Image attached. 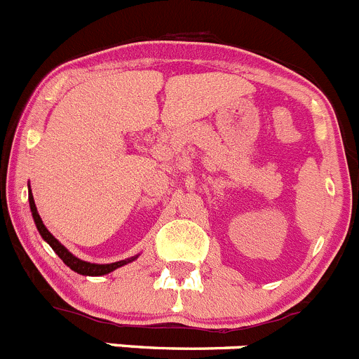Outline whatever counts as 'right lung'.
Instances as JSON below:
<instances>
[{"instance_id": "add662e5", "label": "right lung", "mask_w": 359, "mask_h": 359, "mask_svg": "<svg viewBox=\"0 0 359 359\" xmlns=\"http://www.w3.org/2000/svg\"><path fill=\"white\" fill-rule=\"evenodd\" d=\"M29 206H31L32 219H34V224H36V227H38V231H39V234H41L43 240H45L50 247H52L53 252H55L57 255L62 259V262L66 264L67 267H71L74 273L83 274V276H104V274H109L114 269H118V267L133 262V260L139 257V255L130 257V259L119 260V262H112V264H92V262H86V260L78 259V257L72 255V253L69 252V250L64 247V245L60 243V241L57 240V238L53 236V234L45 227V224H43L41 217H39V213H38V208H36V203H34V198H32L31 187H29Z\"/></svg>"}]
</instances>
